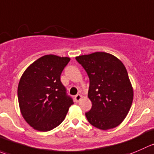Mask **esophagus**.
I'll return each instance as SVG.
<instances>
[{"label":"esophagus","instance_id":"esophagus-1","mask_svg":"<svg viewBox=\"0 0 154 154\" xmlns=\"http://www.w3.org/2000/svg\"><path fill=\"white\" fill-rule=\"evenodd\" d=\"M81 98L82 96L80 95V94H77V95H76L75 96H74V99H75L76 102H78V101L81 99Z\"/></svg>","mask_w":154,"mask_h":154}]
</instances>
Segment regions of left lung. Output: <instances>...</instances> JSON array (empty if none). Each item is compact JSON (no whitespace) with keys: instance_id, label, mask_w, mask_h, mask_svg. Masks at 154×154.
I'll return each instance as SVG.
<instances>
[{"instance_id":"8db88e82","label":"left lung","mask_w":154,"mask_h":154,"mask_svg":"<svg viewBox=\"0 0 154 154\" xmlns=\"http://www.w3.org/2000/svg\"><path fill=\"white\" fill-rule=\"evenodd\" d=\"M89 78L88 97L92 108L86 117L90 124L102 130L119 126L132 106L133 89L124 65L117 57L103 52L76 57Z\"/></svg>"}]
</instances>
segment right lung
Listing matches in <instances>:
<instances>
[{
	"instance_id": "add662e5",
	"label": "right lung",
	"mask_w": 154,
	"mask_h": 154,
	"mask_svg": "<svg viewBox=\"0 0 154 154\" xmlns=\"http://www.w3.org/2000/svg\"><path fill=\"white\" fill-rule=\"evenodd\" d=\"M70 58L47 55L33 62L18 86V99L25 121L34 129L47 132L65 120L73 99L60 80Z\"/></svg>"
}]
</instances>
